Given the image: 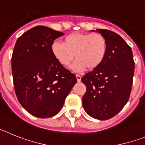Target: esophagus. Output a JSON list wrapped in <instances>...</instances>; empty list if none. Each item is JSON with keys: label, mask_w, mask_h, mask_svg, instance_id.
<instances>
[{"label": "esophagus", "mask_w": 145, "mask_h": 145, "mask_svg": "<svg viewBox=\"0 0 145 145\" xmlns=\"http://www.w3.org/2000/svg\"><path fill=\"white\" fill-rule=\"evenodd\" d=\"M76 78H77V81L78 82H80L81 80V77L80 75H76Z\"/></svg>", "instance_id": "obj_1"}]
</instances>
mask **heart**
<instances>
[{
	"instance_id": "b5f03b06",
	"label": "heart",
	"mask_w": 145,
	"mask_h": 145,
	"mask_svg": "<svg viewBox=\"0 0 145 145\" xmlns=\"http://www.w3.org/2000/svg\"><path fill=\"white\" fill-rule=\"evenodd\" d=\"M107 52V40L98 33H72L63 38L62 43L54 42L52 45L54 57L62 66H68L75 56L76 60L71 68L78 72L97 69L103 62Z\"/></svg>"
}]
</instances>
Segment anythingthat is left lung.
Returning a JSON list of instances; mask_svg holds the SVG:
<instances>
[{
	"label": "left lung",
	"instance_id": "8db88e82",
	"mask_svg": "<svg viewBox=\"0 0 145 145\" xmlns=\"http://www.w3.org/2000/svg\"><path fill=\"white\" fill-rule=\"evenodd\" d=\"M96 32L105 38L107 52L100 66L81 78L86 86L82 104L88 116L105 120L117 115L129 100L134 61L132 50L119 35L104 29Z\"/></svg>",
	"mask_w": 145,
	"mask_h": 145
}]
</instances>
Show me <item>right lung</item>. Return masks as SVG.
<instances>
[{
	"mask_svg": "<svg viewBox=\"0 0 145 145\" xmlns=\"http://www.w3.org/2000/svg\"><path fill=\"white\" fill-rule=\"evenodd\" d=\"M63 35L37 26L23 33L15 43L11 70L16 95L21 105L35 117L57 115L77 83L75 75L52 54L54 40Z\"/></svg>",
	"mask_w": 145,
	"mask_h": 145,
	"instance_id": "1",
	"label": "right lung"
}]
</instances>
